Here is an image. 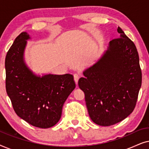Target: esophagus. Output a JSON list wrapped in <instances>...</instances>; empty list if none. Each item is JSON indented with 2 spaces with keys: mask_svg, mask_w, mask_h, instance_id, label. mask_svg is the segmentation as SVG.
I'll return each instance as SVG.
<instances>
[{
  "mask_svg": "<svg viewBox=\"0 0 149 149\" xmlns=\"http://www.w3.org/2000/svg\"><path fill=\"white\" fill-rule=\"evenodd\" d=\"M74 79L75 83H76V84H77V83H78L79 79V75L78 74H74Z\"/></svg>",
  "mask_w": 149,
  "mask_h": 149,
  "instance_id": "obj_1",
  "label": "esophagus"
}]
</instances>
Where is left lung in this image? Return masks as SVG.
I'll use <instances>...</instances> for the list:
<instances>
[{"mask_svg":"<svg viewBox=\"0 0 149 149\" xmlns=\"http://www.w3.org/2000/svg\"><path fill=\"white\" fill-rule=\"evenodd\" d=\"M119 38L93 66L83 72L78 85L85 93L89 117L101 126L119 123L133 112L142 84L135 45L118 27Z\"/></svg>","mask_w":149,"mask_h":149,"instance_id":"8db88e82","label":"left lung"}]
</instances>
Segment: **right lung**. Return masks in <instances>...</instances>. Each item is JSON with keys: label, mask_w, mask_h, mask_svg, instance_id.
I'll list each match as a JSON object with an SVG mask.
<instances>
[{"label": "right lung", "mask_w": 149, "mask_h": 149, "mask_svg": "<svg viewBox=\"0 0 149 149\" xmlns=\"http://www.w3.org/2000/svg\"><path fill=\"white\" fill-rule=\"evenodd\" d=\"M26 32L17 36L5 58L6 90L17 116L30 125L49 128L60 119L64 103L76 85L72 74L37 75L24 60Z\"/></svg>", "instance_id": "obj_1"}]
</instances>
